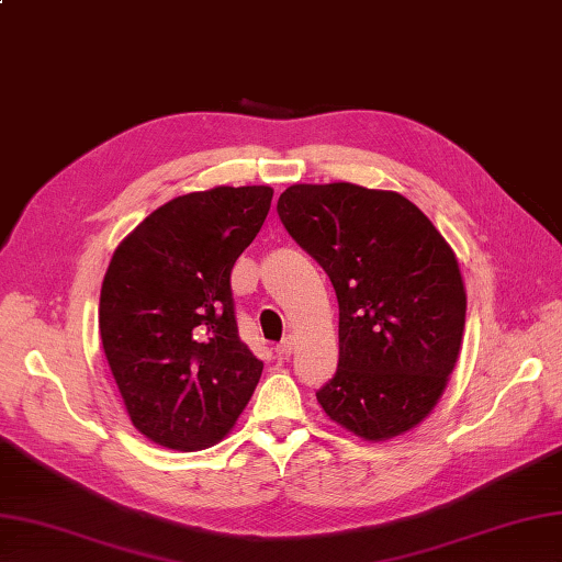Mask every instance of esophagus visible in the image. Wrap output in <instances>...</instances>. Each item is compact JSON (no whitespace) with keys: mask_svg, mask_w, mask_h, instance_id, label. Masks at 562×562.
Instances as JSON below:
<instances>
[{"mask_svg":"<svg viewBox=\"0 0 562 562\" xmlns=\"http://www.w3.org/2000/svg\"><path fill=\"white\" fill-rule=\"evenodd\" d=\"M291 352H293V340H291V338H285L283 344H279V346H277V355H279L281 360H289V358H291Z\"/></svg>","mask_w":562,"mask_h":562,"instance_id":"34e87169","label":"esophagus"}]
</instances>
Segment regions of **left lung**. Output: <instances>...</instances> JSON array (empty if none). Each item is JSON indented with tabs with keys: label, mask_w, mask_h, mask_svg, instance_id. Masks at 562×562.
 <instances>
[{
	"label": "left lung",
	"mask_w": 562,
	"mask_h": 562,
	"mask_svg": "<svg viewBox=\"0 0 562 562\" xmlns=\"http://www.w3.org/2000/svg\"><path fill=\"white\" fill-rule=\"evenodd\" d=\"M277 212L338 297V369L317 391L324 413L367 441L417 427L460 355L468 295L456 252L391 190L297 183Z\"/></svg>",
	"instance_id": "obj_1"
}]
</instances>
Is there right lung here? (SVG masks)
I'll list each match as a JSON object with an SVG mask.
<instances>
[{
  "label": "right lung",
  "instance_id": "add662e5",
  "mask_svg": "<svg viewBox=\"0 0 562 562\" xmlns=\"http://www.w3.org/2000/svg\"><path fill=\"white\" fill-rule=\"evenodd\" d=\"M269 186H218L161 204L102 281L100 336L133 427L173 450L210 448L262 376L238 336L231 269L262 228Z\"/></svg>",
  "mask_w": 562,
  "mask_h": 562
}]
</instances>
